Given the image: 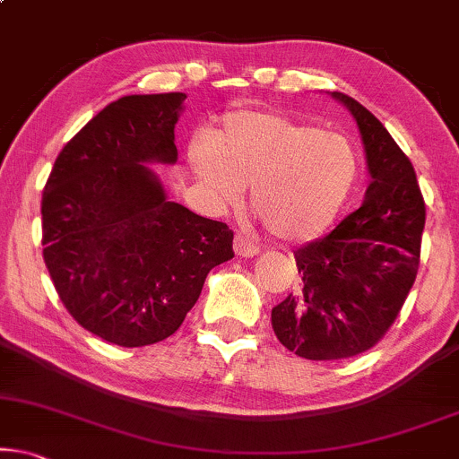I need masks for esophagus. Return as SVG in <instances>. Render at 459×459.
Instances as JSON below:
<instances>
[{"label": "esophagus", "instance_id": "esophagus-1", "mask_svg": "<svg viewBox=\"0 0 459 459\" xmlns=\"http://www.w3.org/2000/svg\"><path fill=\"white\" fill-rule=\"evenodd\" d=\"M233 247H235V254L241 255V258H254V255H258L260 252L258 243H254L252 239H247V237H243L239 233L235 235Z\"/></svg>", "mask_w": 459, "mask_h": 459}]
</instances>
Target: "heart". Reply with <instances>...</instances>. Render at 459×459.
<instances>
[{
    "mask_svg": "<svg viewBox=\"0 0 459 459\" xmlns=\"http://www.w3.org/2000/svg\"><path fill=\"white\" fill-rule=\"evenodd\" d=\"M188 163L213 205H230L249 185V205L274 237L302 241L338 218L361 176L357 144L342 132L266 111L224 115L188 144Z\"/></svg>",
    "mask_w": 459,
    "mask_h": 459,
    "instance_id": "obj_1",
    "label": "heart"
}]
</instances>
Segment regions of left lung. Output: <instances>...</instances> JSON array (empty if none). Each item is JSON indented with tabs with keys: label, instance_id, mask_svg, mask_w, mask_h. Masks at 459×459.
<instances>
[{
	"label": "left lung",
	"instance_id": "left-lung-1",
	"mask_svg": "<svg viewBox=\"0 0 459 459\" xmlns=\"http://www.w3.org/2000/svg\"><path fill=\"white\" fill-rule=\"evenodd\" d=\"M332 96L357 121L371 182L357 212L293 252L302 291L273 308L281 344L310 361L357 357L384 338L418 274L426 222L405 152L361 102L342 91Z\"/></svg>",
	"mask_w": 459,
	"mask_h": 459
}]
</instances>
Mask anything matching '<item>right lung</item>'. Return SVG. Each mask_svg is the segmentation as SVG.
Here are the masks:
<instances>
[{
	"label": "right lung",
	"mask_w": 459,
	"mask_h": 459,
	"mask_svg": "<svg viewBox=\"0 0 459 459\" xmlns=\"http://www.w3.org/2000/svg\"><path fill=\"white\" fill-rule=\"evenodd\" d=\"M186 94H134L102 108L60 151L41 197L44 262L83 329L111 344L172 335L207 273L235 255L233 230L168 199L149 163L178 159Z\"/></svg>",
	"instance_id": "1"
}]
</instances>
